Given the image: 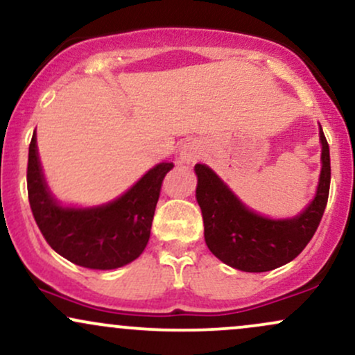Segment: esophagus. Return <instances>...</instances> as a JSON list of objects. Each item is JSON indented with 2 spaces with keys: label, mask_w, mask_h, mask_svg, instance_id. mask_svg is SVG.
<instances>
[{
  "label": "esophagus",
  "mask_w": 355,
  "mask_h": 355,
  "mask_svg": "<svg viewBox=\"0 0 355 355\" xmlns=\"http://www.w3.org/2000/svg\"><path fill=\"white\" fill-rule=\"evenodd\" d=\"M202 144L197 140H189L182 145L180 160L182 164H195L202 155Z\"/></svg>",
  "instance_id": "obj_1"
}]
</instances>
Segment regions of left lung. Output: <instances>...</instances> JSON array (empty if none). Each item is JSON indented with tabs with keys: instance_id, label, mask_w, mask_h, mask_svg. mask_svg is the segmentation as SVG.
<instances>
[{
	"instance_id": "obj_1",
	"label": "left lung",
	"mask_w": 355,
	"mask_h": 355,
	"mask_svg": "<svg viewBox=\"0 0 355 355\" xmlns=\"http://www.w3.org/2000/svg\"><path fill=\"white\" fill-rule=\"evenodd\" d=\"M319 187L311 205L294 218L272 220L248 210L207 165H195L197 202L202 209L207 247L227 266L243 272H267L294 260L319 227L329 189L331 153L324 132Z\"/></svg>"
}]
</instances>
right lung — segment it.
<instances>
[{"instance_id": "add662e5", "label": "right lung", "mask_w": 355, "mask_h": 355, "mask_svg": "<svg viewBox=\"0 0 355 355\" xmlns=\"http://www.w3.org/2000/svg\"><path fill=\"white\" fill-rule=\"evenodd\" d=\"M172 168L173 164H158L107 205L61 207L44 182L33 133L28 152V200L53 250L76 266L110 270L133 262L145 250L162 183Z\"/></svg>"}]
</instances>
